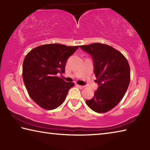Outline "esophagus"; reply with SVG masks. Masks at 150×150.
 Returning a JSON list of instances; mask_svg holds the SVG:
<instances>
[{
    "mask_svg": "<svg viewBox=\"0 0 150 150\" xmlns=\"http://www.w3.org/2000/svg\"><path fill=\"white\" fill-rule=\"evenodd\" d=\"M77 87H79V88H81V89H82V88H83L85 87V86H82V85H77Z\"/></svg>",
    "mask_w": 150,
    "mask_h": 150,
    "instance_id": "34e87169",
    "label": "esophagus"
}]
</instances>
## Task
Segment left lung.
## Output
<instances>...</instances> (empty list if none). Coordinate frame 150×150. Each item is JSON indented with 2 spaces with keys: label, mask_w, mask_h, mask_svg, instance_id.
Instances as JSON below:
<instances>
[{
  "label": "left lung",
  "mask_w": 150,
  "mask_h": 150,
  "mask_svg": "<svg viewBox=\"0 0 150 150\" xmlns=\"http://www.w3.org/2000/svg\"><path fill=\"white\" fill-rule=\"evenodd\" d=\"M79 47L92 57L98 85L93 97L86 103L96 112H106L120 103L128 89L130 80L128 61L118 50L100 43Z\"/></svg>",
  "instance_id": "8db88e82"
}]
</instances>
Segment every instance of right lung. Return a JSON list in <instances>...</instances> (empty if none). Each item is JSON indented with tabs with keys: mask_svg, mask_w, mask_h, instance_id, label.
I'll return each mask as SVG.
<instances>
[{
	"mask_svg": "<svg viewBox=\"0 0 150 150\" xmlns=\"http://www.w3.org/2000/svg\"><path fill=\"white\" fill-rule=\"evenodd\" d=\"M79 46L59 44L42 45L25 57L22 77L29 95L40 106L53 110L65 100L74 83L65 82L57 73L65 72L66 62Z\"/></svg>",
	"mask_w": 150,
	"mask_h": 150,
	"instance_id": "1",
	"label": "right lung"
}]
</instances>
